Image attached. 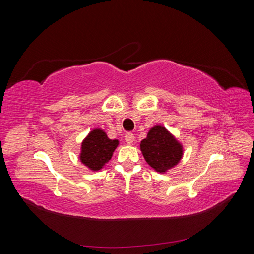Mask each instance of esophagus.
Masks as SVG:
<instances>
[{"mask_svg":"<svg viewBox=\"0 0 254 254\" xmlns=\"http://www.w3.org/2000/svg\"><path fill=\"white\" fill-rule=\"evenodd\" d=\"M125 141H126V143H127L128 145H131V144L134 142V135H133L132 133H130V132L126 133V135H125Z\"/></svg>","mask_w":254,"mask_h":254,"instance_id":"esophagus-1","label":"esophagus"}]
</instances>
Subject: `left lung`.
Here are the masks:
<instances>
[{"label":"left lung","mask_w":254,"mask_h":254,"mask_svg":"<svg viewBox=\"0 0 254 254\" xmlns=\"http://www.w3.org/2000/svg\"><path fill=\"white\" fill-rule=\"evenodd\" d=\"M140 148L146 162L161 174L178 164L184 151L181 142L160 124L149 129L147 136L140 143Z\"/></svg>","instance_id":"8db88e82"}]
</instances>
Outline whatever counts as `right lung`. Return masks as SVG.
Instances as JSON below:
<instances>
[{"label": "right lung", "instance_id": "add662e5", "mask_svg": "<svg viewBox=\"0 0 254 254\" xmlns=\"http://www.w3.org/2000/svg\"><path fill=\"white\" fill-rule=\"evenodd\" d=\"M119 140H110L101 128H95L81 142L79 160L92 172H97L108 163L117 149Z\"/></svg>", "mask_w": 254, "mask_h": 254}]
</instances>
